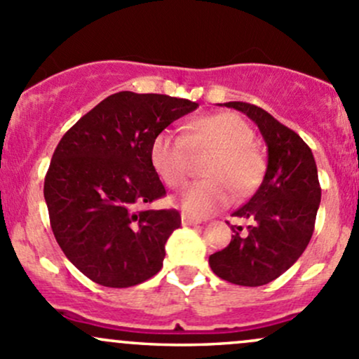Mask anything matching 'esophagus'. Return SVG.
<instances>
[{"mask_svg":"<svg viewBox=\"0 0 359 359\" xmlns=\"http://www.w3.org/2000/svg\"><path fill=\"white\" fill-rule=\"evenodd\" d=\"M201 224V222L198 220V218H192V217H189V215H182V225H199Z\"/></svg>","mask_w":359,"mask_h":359,"instance_id":"obj_1","label":"esophagus"}]
</instances>
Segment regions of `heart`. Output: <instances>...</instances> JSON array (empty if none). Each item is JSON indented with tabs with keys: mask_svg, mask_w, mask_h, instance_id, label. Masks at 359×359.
<instances>
[{
	"mask_svg": "<svg viewBox=\"0 0 359 359\" xmlns=\"http://www.w3.org/2000/svg\"><path fill=\"white\" fill-rule=\"evenodd\" d=\"M251 127L236 113H215L194 118L186 134L161 130L151 142V163L165 184L179 189L191 173L192 153L213 151L205 177L180 198V206L192 217H206L224 208L236 196L251 192L262 180L265 160L251 144Z\"/></svg>",
	"mask_w": 359,
	"mask_h": 359,
	"instance_id": "obj_1",
	"label": "heart"
}]
</instances>
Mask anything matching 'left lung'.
<instances>
[{"instance_id": "left-lung-1", "label": "left lung", "mask_w": 359, "mask_h": 359, "mask_svg": "<svg viewBox=\"0 0 359 359\" xmlns=\"http://www.w3.org/2000/svg\"><path fill=\"white\" fill-rule=\"evenodd\" d=\"M258 126L269 148L262 186L233 217L248 227L230 225V244L210 256V266L230 284L258 287L280 277L297 262L315 230L322 189L315 158L306 142L269 111L243 101L225 103Z\"/></svg>"}]
</instances>
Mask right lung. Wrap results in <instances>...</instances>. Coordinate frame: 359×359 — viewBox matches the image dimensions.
Here are the masks:
<instances>
[{"label":"right lung","instance_id":"1","mask_svg":"<svg viewBox=\"0 0 359 359\" xmlns=\"http://www.w3.org/2000/svg\"><path fill=\"white\" fill-rule=\"evenodd\" d=\"M199 104L122 90L67 130L44 179L50 224L67 258L104 287H132L163 266L177 210H148L167 194L151 142Z\"/></svg>","mask_w":359,"mask_h":359}]
</instances>
